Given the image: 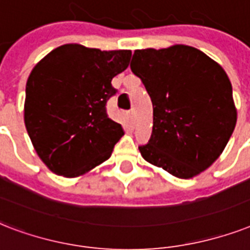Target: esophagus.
Wrapping results in <instances>:
<instances>
[{
	"mask_svg": "<svg viewBox=\"0 0 250 250\" xmlns=\"http://www.w3.org/2000/svg\"><path fill=\"white\" fill-rule=\"evenodd\" d=\"M129 115H130V120H131V121H134V120H135V112H134V109H131Z\"/></svg>",
	"mask_w": 250,
	"mask_h": 250,
	"instance_id": "1",
	"label": "esophagus"
}]
</instances>
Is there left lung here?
Wrapping results in <instances>:
<instances>
[{"mask_svg":"<svg viewBox=\"0 0 250 250\" xmlns=\"http://www.w3.org/2000/svg\"><path fill=\"white\" fill-rule=\"evenodd\" d=\"M131 71L154 109L143 159L179 179L208 169L231 138L237 119L232 84L219 63L189 45L137 49Z\"/></svg>","mask_w":250,"mask_h":250,"instance_id":"left-lung-1","label":"left lung"}]
</instances>
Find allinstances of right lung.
I'll return each instance as SVG.
<instances>
[{
  "label": "right lung",
  "instance_id": "add662e5",
  "mask_svg": "<svg viewBox=\"0 0 250 250\" xmlns=\"http://www.w3.org/2000/svg\"><path fill=\"white\" fill-rule=\"evenodd\" d=\"M131 51H100L81 44L56 48L32 69L26 84L24 124L39 158L65 177L86 173L111 156L124 135L107 115L112 79Z\"/></svg>",
  "mask_w": 250,
  "mask_h": 250
}]
</instances>
